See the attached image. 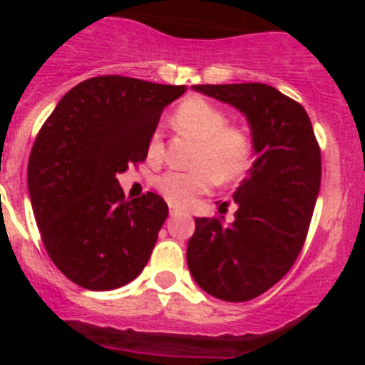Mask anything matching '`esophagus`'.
Instances as JSON below:
<instances>
[{"mask_svg":"<svg viewBox=\"0 0 365 365\" xmlns=\"http://www.w3.org/2000/svg\"><path fill=\"white\" fill-rule=\"evenodd\" d=\"M179 214V208L177 206H170V215H177Z\"/></svg>","mask_w":365,"mask_h":365,"instance_id":"34e87169","label":"esophagus"}]
</instances>
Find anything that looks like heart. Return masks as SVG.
Returning <instances> with one entry per match:
<instances>
[{
	"label": "heart",
	"mask_w": 365,
	"mask_h": 365,
	"mask_svg": "<svg viewBox=\"0 0 365 365\" xmlns=\"http://www.w3.org/2000/svg\"><path fill=\"white\" fill-rule=\"evenodd\" d=\"M173 125L197 138L193 157L195 168L188 172H166L157 179V190L173 205H188L193 197L208 192L215 180H234L247 170L252 157V137L245 128L227 124V115L208 100L192 96L173 113ZM150 159L163 155L160 135L153 133L148 144Z\"/></svg>",
	"instance_id": "obj_1"
}]
</instances>
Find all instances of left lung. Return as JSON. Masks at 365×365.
Here are the masks:
<instances>
[{
  "mask_svg": "<svg viewBox=\"0 0 365 365\" xmlns=\"http://www.w3.org/2000/svg\"><path fill=\"white\" fill-rule=\"evenodd\" d=\"M247 117L256 160L234 201V222L197 217L186 261L202 291L248 302L294 265L320 192L322 155L302 104L267 83L192 86Z\"/></svg>",
  "mask_w": 365,
  "mask_h": 365,
  "instance_id": "1",
  "label": "left lung"
}]
</instances>
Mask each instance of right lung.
<instances>
[{"label":"right lung","instance_id":"1","mask_svg":"<svg viewBox=\"0 0 365 365\" xmlns=\"http://www.w3.org/2000/svg\"><path fill=\"white\" fill-rule=\"evenodd\" d=\"M186 91L118 74L62 96L41 125L27 185L45 250L63 276L111 291L143 272L168 205L153 192L125 201L117 175L143 163L163 109Z\"/></svg>","mask_w":365,"mask_h":365}]
</instances>
